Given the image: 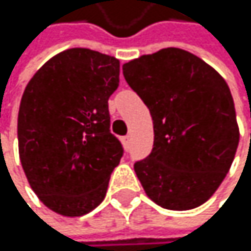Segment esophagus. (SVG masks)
Instances as JSON below:
<instances>
[{
  "mask_svg": "<svg viewBox=\"0 0 251 251\" xmlns=\"http://www.w3.org/2000/svg\"><path fill=\"white\" fill-rule=\"evenodd\" d=\"M122 141H123V146H125V148H129V143H131V135H125V137H122Z\"/></svg>",
  "mask_w": 251,
  "mask_h": 251,
  "instance_id": "obj_1",
  "label": "esophagus"
}]
</instances>
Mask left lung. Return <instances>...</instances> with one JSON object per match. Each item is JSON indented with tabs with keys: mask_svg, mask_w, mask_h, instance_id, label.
Listing matches in <instances>:
<instances>
[{
	"mask_svg": "<svg viewBox=\"0 0 251 251\" xmlns=\"http://www.w3.org/2000/svg\"><path fill=\"white\" fill-rule=\"evenodd\" d=\"M123 76L153 120L152 152L134 164L144 191L172 211L205 203L226 177L239 141L226 81L179 48L123 64Z\"/></svg>",
	"mask_w": 251,
	"mask_h": 251,
	"instance_id": "8db88e82",
	"label": "left lung"
}]
</instances>
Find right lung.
<instances>
[{
	"label": "right lung",
	"instance_id": "obj_1",
	"mask_svg": "<svg viewBox=\"0 0 251 251\" xmlns=\"http://www.w3.org/2000/svg\"><path fill=\"white\" fill-rule=\"evenodd\" d=\"M119 72L117 58L72 48L46 61L25 87L18 116L21 162L37 197L61 215L93 211L123 156L108 111Z\"/></svg>",
	"mask_w": 251,
	"mask_h": 251
}]
</instances>
